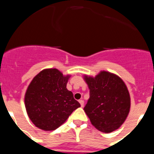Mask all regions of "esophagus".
Listing matches in <instances>:
<instances>
[{
	"label": "esophagus",
	"instance_id": "esophagus-1",
	"mask_svg": "<svg viewBox=\"0 0 154 154\" xmlns=\"http://www.w3.org/2000/svg\"><path fill=\"white\" fill-rule=\"evenodd\" d=\"M79 102H80L81 107H83V106H84V101L83 100H79Z\"/></svg>",
	"mask_w": 154,
	"mask_h": 154
}]
</instances>
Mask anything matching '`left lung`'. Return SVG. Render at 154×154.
I'll return each mask as SVG.
<instances>
[{"label":"left lung","mask_w":154,"mask_h":154,"mask_svg":"<svg viewBox=\"0 0 154 154\" xmlns=\"http://www.w3.org/2000/svg\"><path fill=\"white\" fill-rule=\"evenodd\" d=\"M90 90V98L84 110L98 131L111 133L127 119L131 97L124 80L114 74L100 71L94 77L84 75Z\"/></svg>","instance_id":"1"}]
</instances>
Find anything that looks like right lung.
<instances>
[{
    "mask_svg": "<svg viewBox=\"0 0 154 154\" xmlns=\"http://www.w3.org/2000/svg\"><path fill=\"white\" fill-rule=\"evenodd\" d=\"M70 75L56 68L44 69L34 77L24 97L26 110L33 124L43 131H54L80 107L67 89Z\"/></svg>",
    "mask_w": 154,
    "mask_h": 154,
    "instance_id": "obj_1",
    "label": "right lung"
}]
</instances>
